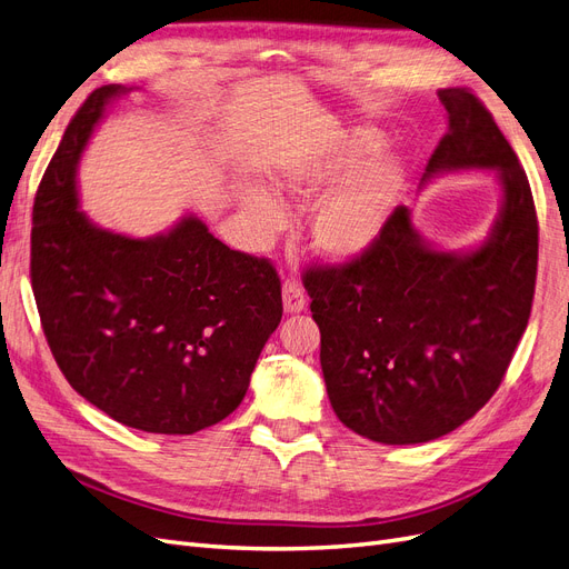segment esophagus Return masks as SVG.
<instances>
[{
	"label": "esophagus",
	"mask_w": 569,
	"mask_h": 569,
	"mask_svg": "<svg viewBox=\"0 0 569 569\" xmlns=\"http://www.w3.org/2000/svg\"><path fill=\"white\" fill-rule=\"evenodd\" d=\"M282 306H284V313H289V316L301 313L306 308L303 289L295 280H284V284H282Z\"/></svg>",
	"instance_id": "esophagus-1"
}]
</instances>
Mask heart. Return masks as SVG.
<instances>
[{
	"label": "heart",
	"mask_w": 569,
	"mask_h": 569,
	"mask_svg": "<svg viewBox=\"0 0 569 569\" xmlns=\"http://www.w3.org/2000/svg\"><path fill=\"white\" fill-rule=\"evenodd\" d=\"M382 147L385 137L372 128H330L272 168V182L291 206L308 209L321 199L311 216V244L330 263L366 258L399 209L408 166ZM284 201L261 182L239 187V203L261 239L287 228Z\"/></svg>",
	"instance_id": "1"
}]
</instances>
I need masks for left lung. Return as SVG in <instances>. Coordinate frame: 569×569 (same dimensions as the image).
Listing matches in <instances>:
<instances>
[{"instance_id":"1","label":"left lung","mask_w":569,"mask_h":569,"mask_svg":"<svg viewBox=\"0 0 569 569\" xmlns=\"http://www.w3.org/2000/svg\"><path fill=\"white\" fill-rule=\"evenodd\" d=\"M439 99L449 132L422 184L458 170L493 173L501 209L485 242L439 249L399 206L366 258L303 278L337 418L389 446L449 435L491 399L527 330L537 282L539 226L518 157L470 90H439Z\"/></svg>"}]
</instances>
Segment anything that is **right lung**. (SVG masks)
<instances>
[{
    "label": "right lung",
    "mask_w": 569,
    "mask_h": 569,
    "mask_svg": "<svg viewBox=\"0 0 569 569\" xmlns=\"http://www.w3.org/2000/svg\"><path fill=\"white\" fill-rule=\"evenodd\" d=\"M128 92L94 90L44 170L32 206V291L49 349L84 401L140 432L194 435L242 403L282 320V289L266 258L232 251L194 213L130 237L80 211L82 151Z\"/></svg>",
    "instance_id": "right-lung-1"
}]
</instances>
